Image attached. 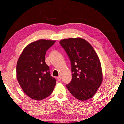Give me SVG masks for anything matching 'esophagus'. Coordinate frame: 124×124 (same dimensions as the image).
<instances>
[{"label": "esophagus", "mask_w": 124, "mask_h": 124, "mask_svg": "<svg viewBox=\"0 0 124 124\" xmlns=\"http://www.w3.org/2000/svg\"><path fill=\"white\" fill-rule=\"evenodd\" d=\"M57 79L58 81H60L61 80V77L60 76H59L58 77H57Z\"/></svg>", "instance_id": "1"}]
</instances>
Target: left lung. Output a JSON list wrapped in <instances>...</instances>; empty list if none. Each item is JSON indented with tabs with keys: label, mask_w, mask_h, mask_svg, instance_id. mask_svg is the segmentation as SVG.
I'll use <instances>...</instances> for the list:
<instances>
[{
	"label": "left lung",
	"mask_w": 124,
	"mask_h": 124,
	"mask_svg": "<svg viewBox=\"0 0 124 124\" xmlns=\"http://www.w3.org/2000/svg\"><path fill=\"white\" fill-rule=\"evenodd\" d=\"M59 43L71 62L72 80L66 84L67 89L78 100L90 99L103 79L98 56L92 46L82 38L65 39Z\"/></svg>",
	"instance_id": "1"
}]
</instances>
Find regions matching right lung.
Returning <instances> with one entry per match:
<instances>
[{
	"label": "right lung",
	"mask_w": 124,
	"mask_h": 124,
	"mask_svg": "<svg viewBox=\"0 0 124 124\" xmlns=\"http://www.w3.org/2000/svg\"><path fill=\"white\" fill-rule=\"evenodd\" d=\"M55 41L40 40L29 44L19 56L16 77L24 93L31 99L42 100L50 95L56 80L45 62L47 51Z\"/></svg>",
	"instance_id": "1"
}]
</instances>
